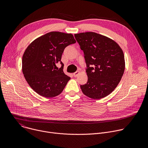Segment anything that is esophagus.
<instances>
[{
	"label": "esophagus",
	"instance_id": "esophagus-1",
	"mask_svg": "<svg viewBox=\"0 0 148 148\" xmlns=\"http://www.w3.org/2000/svg\"><path fill=\"white\" fill-rule=\"evenodd\" d=\"M79 73V71H75V73H73V75H74V77H77L78 75V74Z\"/></svg>",
	"mask_w": 148,
	"mask_h": 148
}]
</instances>
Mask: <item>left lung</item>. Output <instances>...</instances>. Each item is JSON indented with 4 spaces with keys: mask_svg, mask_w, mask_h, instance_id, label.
<instances>
[{
    "mask_svg": "<svg viewBox=\"0 0 148 148\" xmlns=\"http://www.w3.org/2000/svg\"><path fill=\"white\" fill-rule=\"evenodd\" d=\"M74 36L87 64L88 81L80 86L83 94L94 99L108 95L117 87L124 73L122 49L113 40L94 32L80 33Z\"/></svg>",
    "mask_w": 148,
    "mask_h": 148,
    "instance_id": "1",
    "label": "left lung"
}]
</instances>
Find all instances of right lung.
Wrapping results in <instances>:
<instances>
[{
	"label": "right lung",
	"instance_id": "right-lung-1",
	"mask_svg": "<svg viewBox=\"0 0 148 148\" xmlns=\"http://www.w3.org/2000/svg\"><path fill=\"white\" fill-rule=\"evenodd\" d=\"M76 43L72 34L51 32L29 45L22 57V71L30 87L46 98L58 95L70 77L63 72L61 56L65 48ZM60 62L62 67L56 64Z\"/></svg>",
	"mask_w": 148,
	"mask_h": 148
}]
</instances>
